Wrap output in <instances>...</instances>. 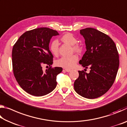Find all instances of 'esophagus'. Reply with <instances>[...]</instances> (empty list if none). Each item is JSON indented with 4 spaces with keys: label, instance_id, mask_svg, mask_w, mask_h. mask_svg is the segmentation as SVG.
I'll list each match as a JSON object with an SVG mask.
<instances>
[{
    "label": "esophagus",
    "instance_id": "obj_1",
    "mask_svg": "<svg viewBox=\"0 0 127 127\" xmlns=\"http://www.w3.org/2000/svg\"><path fill=\"white\" fill-rule=\"evenodd\" d=\"M64 70H65L66 72H70L72 70L71 69H67V68L64 69Z\"/></svg>",
    "mask_w": 127,
    "mask_h": 127
}]
</instances>
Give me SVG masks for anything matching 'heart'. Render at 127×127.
Listing matches in <instances>:
<instances>
[{
  "mask_svg": "<svg viewBox=\"0 0 127 127\" xmlns=\"http://www.w3.org/2000/svg\"><path fill=\"white\" fill-rule=\"evenodd\" d=\"M61 40L62 42L73 46V50L75 52H80L81 49L77 43V39L72 33H67L62 36ZM51 53L56 55L58 53L59 42L57 40H54L51 42L49 47ZM78 60V56L76 54L72 55L68 57H63L57 60L56 64L57 65L65 68H72L74 67Z\"/></svg>",
  "mask_w": 127,
  "mask_h": 127,
  "instance_id": "heart-1",
  "label": "heart"
}]
</instances>
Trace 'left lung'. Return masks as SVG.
<instances>
[{
	"label": "left lung",
	"mask_w": 127,
	"mask_h": 127,
	"mask_svg": "<svg viewBox=\"0 0 127 127\" xmlns=\"http://www.w3.org/2000/svg\"><path fill=\"white\" fill-rule=\"evenodd\" d=\"M80 34L85 38L86 51L79 63L86 69L90 67V71H78L74 89L82 97L93 99L113 85L119 68V54L113 40L97 30L86 28L81 30Z\"/></svg>",
	"instance_id": "left-lung-1"
}]
</instances>
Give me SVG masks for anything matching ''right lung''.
<instances>
[{
	"instance_id": "obj_1",
	"label": "right lung",
	"mask_w": 127,
	"mask_h": 127,
	"mask_svg": "<svg viewBox=\"0 0 127 127\" xmlns=\"http://www.w3.org/2000/svg\"><path fill=\"white\" fill-rule=\"evenodd\" d=\"M59 35L57 31L49 28H38L22 34L13 46L12 57L14 76L21 87L31 95H46L57 86L56 77L63 69L51 67L53 56L49 43L53 36ZM44 64L50 66L45 72L42 70Z\"/></svg>"
}]
</instances>
